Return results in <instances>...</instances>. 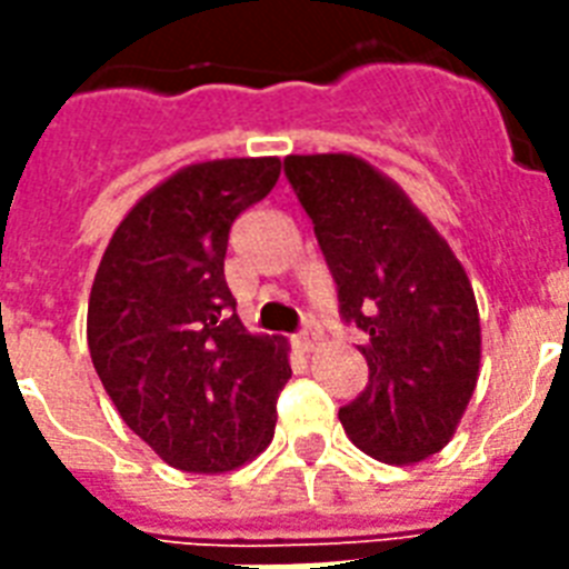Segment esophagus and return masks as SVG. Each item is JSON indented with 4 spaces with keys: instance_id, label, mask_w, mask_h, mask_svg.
<instances>
[{
    "instance_id": "34e87169",
    "label": "esophagus",
    "mask_w": 569,
    "mask_h": 569,
    "mask_svg": "<svg viewBox=\"0 0 569 569\" xmlns=\"http://www.w3.org/2000/svg\"><path fill=\"white\" fill-rule=\"evenodd\" d=\"M319 339H321L319 330H316V328H307V330H301L298 337H292V346L298 348V351H303V355H310L312 348L319 346Z\"/></svg>"
}]
</instances>
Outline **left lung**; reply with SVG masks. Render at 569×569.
I'll return each instance as SVG.
<instances>
[{
	"label": "left lung",
	"mask_w": 569,
	"mask_h": 569,
	"mask_svg": "<svg viewBox=\"0 0 569 569\" xmlns=\"http://www.w3.org/2000/svg\"><path fill=\"white\" fill-rule=\"evenodd\" d=\"M283 164L337 280L339 312L363 333L369 383L339 407V422L375 460L431 458L478 383L481 319L467 271L405 189L360 156Z\"/></svg>",
	"instance_id": "obj_1"
}]
</instances>
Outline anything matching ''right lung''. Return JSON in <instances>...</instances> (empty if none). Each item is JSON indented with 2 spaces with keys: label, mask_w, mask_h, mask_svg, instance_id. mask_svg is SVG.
Listing matches in <instances>:
<instances>
[{
  "label": "right lung",
  "mask_w": 569,
  "mask_h": 569,
  "mask_svg": "<svg viewBox=\"0 0 569 569\" xmlns=\"http://www.w3.org/2000/svg\"><path fill=\"white\" fill-rule=\"evenodd\" d=\"M277 177V156L180 168L129 209L93 277V369L120 419L182 472H230L274 437L289 346L241 325L223 257Z\"/></svg>",
  "instance_id": "right-lung-1"
}]
</instances>
